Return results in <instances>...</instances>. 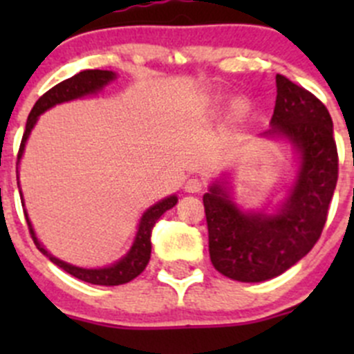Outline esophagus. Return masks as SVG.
Here are the masks:
<instances>
[{
  "label": "esophagus",
  "instance_id": "obj_1",
  "mask_svg": "<svg viewBox=\"0 0 354 354\" xmlns=\"http://www.w3.org/2000/svg\"><path fill=\"white\" fill-rule=\"evenodd\" d=\"M203 190V181L200 178H188L187 183H185V192L188 194H198Z\"/></svg>",
  "mask_w": 354,
  "mask_h": 354
}]
</instances>
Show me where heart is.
<instances>
[{
    "instance_id": "obj_1",
    "label": "heart",
    "mask_w": 354,
    "mask_h": 354,
    "mask_svg": "<svg viewBox=\"0 0 354 354\" xmlns=\"http://www.w3.org/2000/svg\"><path fill=\"white\" fill-rule=\"evenodd\" d=\"M233 113H234V116L243 118L245 114L248 113V104H246V102H243V101L236 102V104H234V108H233Z\"/></svg>"
}]
</instances>
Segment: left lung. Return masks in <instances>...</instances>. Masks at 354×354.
Wrapping results in <instances>:
<instances>
[{"instance_id":"1","label":"left lung","mask_w":354,"mask_h":354,"mask_svg":"<svg viewBox=\"0 0 354 354\" xmlns=\"http://www.w3.org/2000/svg\"><path fill=\"white\" fill-rule=\"evenodd\" d=\"M277 97L266 137H283L298 151L299 169L274 214L243 212L219 183L203 195L209 253L223 276L260 283L279 276L319 241L337 183L339 157L326 106L306 88L276 75Z\"/></svg>"}]
</instances>
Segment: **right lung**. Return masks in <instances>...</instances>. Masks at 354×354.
Listing matches in <instances>:
<instances>
[{"mask_svg":"<svg viewBox=\"0 0 354 354\" xmlns=\"http://www.w3.org/2000/svg\"><path fill=\"white\" fill-rule=\"evenodd\" d=\"M114 78H116V73H113V71L109 70H84L80 71V73L73 75L71 78L63 80L62 84L55 85V87L49 88L44 95H41L27 118L22 144H20V149H19V160H17V166H19L20 157L24 154L25 142H27L28 135H30L34 124L37 123V118L41 116L44 111H48L49 108H53V106L56 104H62V102L73 101V99L84 97V95H88V94H95V92L101 91L104 85H108L109 82H113ZM17 173H19V171H17ZM17 180H19V174H17ZM20 198L24 200L22 194H20ZM176 202H178L176 195H171V197L160 200V202L154 203L151 209L145 210L144 216H142L140 219V224H138L137 236H135V241L133 245H131V248L128 250V253L123 257V259L118 260V262L113 263V266L104 267V269H84V267L71 266V263H66L63 262V260L53 257L44 246L39 243L37 236H35L34 230H32V224L30 221H28V216L25 210L24 214H25V219H27L30 236L32 240H34L35 246H37V250L44 253V255L48 257L53 263H56L59 269H63L65 272L71 274V276L77 277V279L85 281V283L99 284V286H118V284L130 283L131 279H135V277L140 276V274L144 272L149 260H151V250H152L151 236H152V230H154V224L157 223V219L166 212V210H169L171 207L176 205Z\"/></svg>","mask_w":354,"mask_h":354,"instance_id":"obj_1","label":"right lung"}]
</instances>
